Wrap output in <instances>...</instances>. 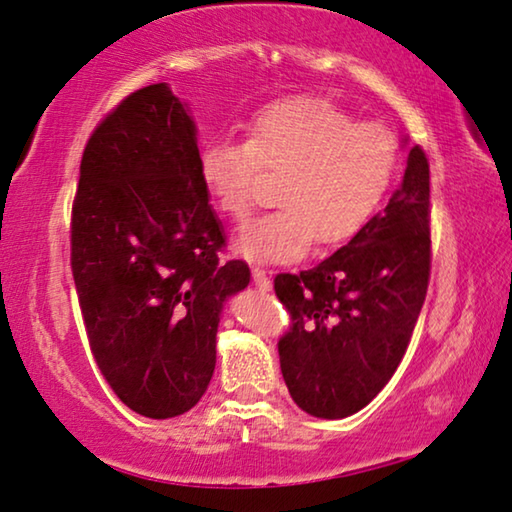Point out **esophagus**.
Wrapping results in <instances>:
<instances>
[{
    "label": "esophagus",
    "instance_id": "1",
    "mask_svg": "<svg viewBox=\"0 0 512 512\" xmlns=\"http://www.w3.org/2000/svg\"><path fill=\"white\" fill-rule=\"evenodd\" d=\"M253 280H255V287H259L262 291L271 289V278H269V273L262 269V266H253Z\"/></svg>",
    "mask_w": 512,
    "mask_h": 512
}]
</instances>
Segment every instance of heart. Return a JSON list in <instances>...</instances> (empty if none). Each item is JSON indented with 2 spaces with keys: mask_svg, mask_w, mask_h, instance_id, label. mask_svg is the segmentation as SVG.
<instances>
[{
  "mask_svg": "<svg viewBox=\"0 0 512 512\" xmlns=\"http://www.w3.org/2000/svg\"><path fill=\"white\" fill-rule=\"evenodd\" d=\"M396 164L399 141L383 123H355L351 113L319 97H291L259 111L246 141H209L198 170L232 221L253 209L262 170L280 175V207L250 221L234 246L255 262L285 264L314 241L335 246L358 234L385 198Z\"/></svg>",
  "mask_w": 512,
  "mask_h": 512,
  "instance_id": "heart-1",
  "label": "heart"
}]
</instances>
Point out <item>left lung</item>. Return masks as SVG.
Returning <instances> with one entry per match:
<instances>
[{
    "instance_id": "8db88e82",
    "label": "left lung",
    "mask_w": 512,
    "mask_h": 512,
    "mask_svg": "<svg viewBox=\"0 0 512 512\" xmlns=\"http://www.w3.org/2000/svg\"><path fill=\"white\" fill-rule=\"evenodd\" d=\"M431 257V168L415 145L383 212L321 264L275 275L291 316L280 369L300 410L342 419L389 383L426 300Z\"/></svg>"
}]
</instances>
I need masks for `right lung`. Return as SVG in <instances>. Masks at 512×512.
<instances>
[{
	"label": "right lung",
	"instance_id": "add662e5",
	"mask_svg": "<svg viewBox=\"0 0 512 512\" xmlns=\"http://www.w3.org/2000/svg\"><path fill=\"white\" fill-rule=\"evenodd\" d=\"M196 125L166 84L116 104L86 141L70 266L97 369L127 408L168 419L216 367L223 300L250 282L221 262V223L198 170Z\"/></svg>",
	"mask_w": 512,
	"mask_h": 512
}]
</instances>
